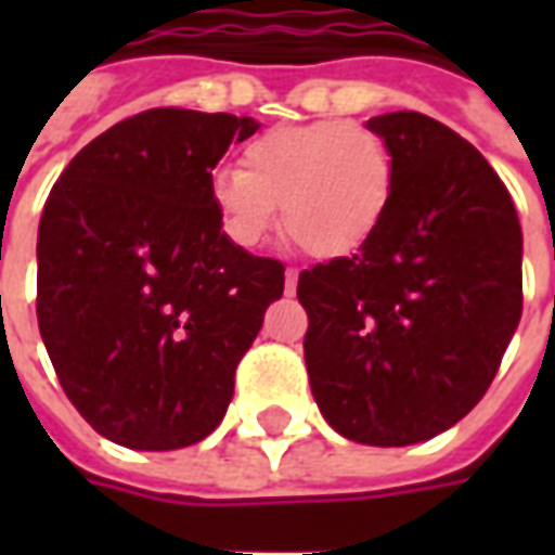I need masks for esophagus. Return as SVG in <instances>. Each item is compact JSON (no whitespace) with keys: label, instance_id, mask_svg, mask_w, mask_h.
Wrapping results in <instances>:
<instances>
[{"label":"esophagus","instance_id":"1","mask_svg":"<svg viewBox=\"0 0 555 555\" xmlns=\"http://www.w3.org/2000/svg\"><path fill=\"white\" fill-rule=\"evenodd\" d=\"M294 291H297V270L288 267V270H285V294H294Z\"/></svg>","mask_w":555,"mask_h":555}]
</instances>
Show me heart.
I'll use <instances>...</instances> for the list:
<instances>
[{
  "mask_svg": "<svg viewBox=\"0 0 555 555\" xmlns=\"http://www.w3.org/2000/svg\"><path fill=\"white\" fill-rule=\"evenodd\" d=\"M241 166L210 175L222 231L253 249L282 222L318 258L357 253L380 229L392 157L374 130L350 121L273 127L243 147Z\"/></svg>",
  "mask_w": 555,
  "mask_h": 555,
  "instance_id": "b5f03b06",
  "label": "heart"
}]
</instances>
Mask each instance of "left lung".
<instances>
[{
	"label": "left lung",
	"instance_id": "8db88e82",
	"mask_svg": "<svg viewBox=\"0 0 555 555\" xmlns=\"http://www.w3.org/2000/svg\"><path fill=\"white\" fill-rule=\"evenodd\" d=\"M392 157L380 229L302 270L312 396L353 442L413 446L488 392L524 312V234L500 175L422 113L365 121Z\"/></svg>",
	"mask_w": 555,
	"mask_h": 555
}]
</instances>
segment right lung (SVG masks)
<instances>
[{"mask_svg": "<svg viewBox=\"0 0 555 555\" xmlns=\"http://www.w3.org/2000/svg\"><path fill=\"white\" fill-rule=\"evenodd\" d=\"M255 118L147 109L67 163L38 229V326L59 384L106 440H205L285 267L222 231L210 169Z\"/></svg>", "mask_w": 555, "mask_h": 555, "instance_id": "right-lung-1", "label": "right lung"}]
</instances>
